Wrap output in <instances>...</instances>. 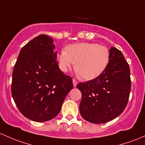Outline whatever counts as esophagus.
<instances>
[{
    "mask_svg": "<svg viewBox=\"0 0 145 145\" xmlns=\"http://www.w3.org/2000/svg\"><path fill=\"white\" fill-rule=\"evenodd\" d=\"M72 83H73V86H74V87H76L77 85V81L75 80L74 79H72Z\"/></svg>",
    "mask_w": 145,
    "mask_h": 145,
    "instance_id": "esophagus-1",
    "label": "esophagus"
}]
</instances>
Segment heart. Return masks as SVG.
Wrapping results in <instances>:
<instances>
[{
	"instance_id": "1",
	"label": "heart",
	"mask_w": 145,
	"mask_h": 145,
	"mask_svg": "<svg viewBox=\"0 0 145 145\" xmlns=\"http://www.w3.org/2000/svg\"><path fill=\"white\" fill-rule=\"evenodd\" d=\"M60 70L66 72L76 63V71L85 80L98 77L104 72L110 61V53L105 46L95 43L82 42L71 44L57 55Z\"/></svg>"
}]
</instances>
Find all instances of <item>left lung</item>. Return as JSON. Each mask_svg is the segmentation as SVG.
<instances>
[{
	"label": "left lung",
	"mask_w": 145,
	"mask_h": 145,
	"mask_svg": "<svg viewBox=\"0 0 145 145\" xmlns=\"http://www.w3.org/2000/svg\"><path fill=\"white\" fill-rule=\"evenodd\" d=\"M77 88L82 95L79 112L86 121L99 124L119 116L127 105L131 90L129 66L121 51L111 47L104 72L95 79L79 83Z\"/></svg>",
	"instance_id": "obj_1"
}]
</instances>
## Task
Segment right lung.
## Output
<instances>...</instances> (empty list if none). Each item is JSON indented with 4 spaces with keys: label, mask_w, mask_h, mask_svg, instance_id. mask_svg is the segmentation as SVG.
<instances>
[{
    "label": "right lung",
    "mask_w": 145,
    "mask_h": 145,
    "mask_svg": "<svg viewBox=\"0 0 145 145\" xmlns=\"http://www.w3.org/2000/svg\"><path fill=\"white\" fill-rule=\"evenodd\" d=\"M51 37L40 35L22 47L12 73L11 94L20 112L29 119L44 122L55 118L72 79L58 66Z\"/></svg>",
    "instance_id": "obj_1"
}]
</instances>
